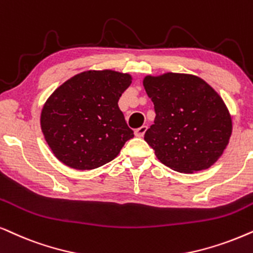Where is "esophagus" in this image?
<instances>
[{"instance_id": "obj_1", "label": "esophagus", "mask_w": 253, "mask_h": 253, "mask_svg": "<svg viewBox=\"0 0 253 253\" xmlns=\"http://www.w3.org/2000/svg\"><path fill=\"white\" fill-rule=\"evenodd\" d=\"M146 130H147V126H143L138 127V129L134 130V134H136L137 137H143L144 134H145Z\"/></svg>"}]
</instances>
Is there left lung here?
Returning <instances> with one entry per match:
<instances>
[{
    "mask_svg": "<svg viewBox=\"0 0 253 253\" xmlns=\"http://www.w3.org/2000/svg\"><path fill=\"white\" fill-rule=\"evenodd\" d=\"M155 124L144 139L164 165L180 173L209 169L229 144L232 120L223 98L201 78L186 73L146 75Z\"/></svg>",
    "mask_w": 253,
    "mask_h": 253,
    "instance_id": "left-lung-1",
    "label": "left lung"
}]
</instances>
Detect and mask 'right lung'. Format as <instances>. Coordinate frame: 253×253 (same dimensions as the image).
Segmentation results:
<instances>
[{
  "mask_svg": "<svg viewBox=\"0 0 253 253\" xmlns=\"http://www.w3.org/2000/svg\"><path fill=\"white\" fill-rule=\"evenodd\" d=\"M129 73L89 70L60 84L44 103L41 127L55 158L74 169H94L116 158L133 137L119 100Z\"/></svg>",
  "mask_w": 253,
  "mask_h": 253,
  "instance_id": "1",
  "label": "right lung"
}]
</instances>
